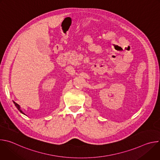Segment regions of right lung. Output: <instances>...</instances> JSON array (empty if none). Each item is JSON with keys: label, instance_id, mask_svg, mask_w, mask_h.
Instances as JSON below:
<instances>
[{"label": "right lung", "instance_id": "right-lung-1", "mask_svg": "<svg viewBox=\"0 0 160 160\" xmlns=\"http://www.w3.org/2000/svg\"><path fill=\"white\" fill-rule=\"evenodd\" d=\"M13 102H14V104H15V106H16V107H17V108H18V110H19V111H20V112H21V113H22V114H24V115H25V113H24V112H22V111H21V109H20V107H19V105H18V104H16V102H14V101H13Z\"/></svg>", "mask_w": 160, "mask_h": 160}]
</instances>
